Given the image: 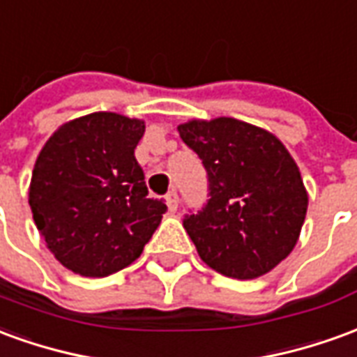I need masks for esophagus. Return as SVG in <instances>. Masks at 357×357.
I'll return each instance as SVG.
<instances>
[{"mask_svg":"<svg viewBox=\"0 0 357 357\" xmlns=\"http://www.w3.org/2000/svg\"><path fill=\"white\" fill-rule=\"evenodd\" d=\"M165 202H167V207H169V211L174 213V211H176V207H178V194H176V190L167 192Z\"/></svg>","mask_w":357,"mask_h":357,"instance_id":"34e87169","label":"esophagus"}]
</instances>
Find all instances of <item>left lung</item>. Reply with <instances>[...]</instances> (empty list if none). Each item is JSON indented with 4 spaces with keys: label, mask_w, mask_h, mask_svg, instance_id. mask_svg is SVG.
<instances>
[{
    "label": "left lung",
    "mask_w": 357,
    "mask_h": 357,
    "mask_svg": "<svg viewBox=\"0 0 357 357\" xmlns=\"http://www.w3.org/2000/svg\"><path fill=\"white\" fill-rule=\"evenodd\" d=\"M183 142L207 173L209 199L184 215V229L211 269L232 279L269 273L298 242L307 194L287 148L238 119L188 121Z\"/></svg>",
    "instance_id": "1"
}]
</instances>
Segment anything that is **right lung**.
Wrapping results in <instances>:
<instances>
[{"instance_id":"add662e5","label":"right lung","mask_w":357,"mask_h":357,"mask_svg":"<svg viewBox=\"0 0 357 357\" xmlns=\"http://www.w3.org/2000/svg\"><path fill=\"white\" fill-rule=\"evenodd\" d=\"M146 125L117 113L75 119L45 142L30 181L38 231L57 261L82 277H107L142 254L167 211L148 198L134 150Z\"/></svg>"}]
</instances>
